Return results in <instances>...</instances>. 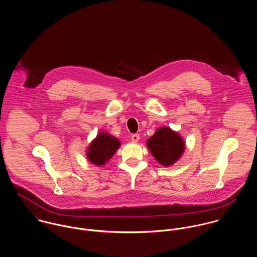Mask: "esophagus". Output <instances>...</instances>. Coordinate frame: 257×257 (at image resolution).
Returning a JSON list of instances; mask_svg holds the SVG:
<instances>
[{
    "label": "esophagus",
    "mask_w": 257,
    "mask_h": 257,
    "mask_svg": "<svg viewBox=\"0 0 257 257\" xmlns=\"http://www.w3.org/2000/svg\"><path fill=\"white\" fill-rule=\"evenodd\" d=\"M131 140H132V142L133 143H137L139 140H140V136H139V134H133L132 135V137H131Z\"/></svg>",
    "instance_id": "obj_1"
}]
</instances>
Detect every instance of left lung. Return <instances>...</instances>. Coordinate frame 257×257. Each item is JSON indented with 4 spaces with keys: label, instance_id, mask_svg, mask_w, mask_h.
I'll return each mask as SVG.
<instances>
[{
    "label": "left lung",
    "instance_id": "8db88e82",
    "mask_svg": "<svg viewBox=\"0 0 257 257\" xmlns=\"http://www.w3.org/2000/svg\"><path fill=\"white\" fill-rule=\"evenodd\" d=\"M147 147L162 166L171 167L182 156L185 143L181 136L170 127H161L149 138Z\"/></svg>",
    "mask_w": 257,
    "mask_h": 257
}]
</instances>
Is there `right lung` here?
I'll list each match as a JSON object with an SVG mask.
<instances>
[{
	"label": "right lung",
	"instance_id": "obj_1",
	"mask_svg": "<svg viewBox=\"0 0 257 257\" xmlns=\"http://www.w3.org/2000/svg\"><path fill=\"white\" fill-rule=\"evenodd\" d=\"M119 147L120 142L117 138L102 131L89 144L86 158L93 165L103 166L113 157Z\"/></svg>",
	"mask_w": 257,
	"mask_h": 257
}]
</instances>
